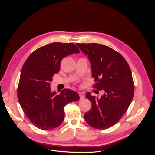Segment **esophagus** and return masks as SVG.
I'll return each instance as SVG.
<instances>
[{
    "label": "esophagus",
    "mask_w": 155,
    "mask_h": 155,
    "mask_svg": "<svg viewBox=\"0 0 155 155\" xmlns=\"http://www.w3.org/2000/svg\"><path fill=\"white\" fill-rule=\"evenodd\" d=\"M79 95H80V100H82L85 98V96H84V94L83 93H80L79 94Z\"/></svg>",
    "instance_id": "obj_1"
}]
</instances>
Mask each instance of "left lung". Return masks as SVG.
I'll use <instances>...</instances> for the list:
<instances>
[{"label": "left lung", "mask_w": 155, "mask_h": 155, "mask_svg": "<svg viewBox=\"0 0 155 155\" xmlns=\"http://www.w3.org/2000/svg\"><path fill=\"white\" fill-rule=\"evenodd\" d=\"M77 45L91 63L95 82L93 88L104 92L100 99L90 92L86 94L92 107L85 114V119L94 128L108 129L124 116L133 100L134 86L131 69L124 57L109 46L97 43Z\"/></svg>", "instance_id": "8db88e82"}]
</instances>
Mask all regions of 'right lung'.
Here are the masks:
<instances>
[{
	"label": "right lung",
	"mask_w": 155,
	"mask_h": 155,
	"mask_svg": "<svg viewBox=\"0 0 155 155\" xmlns=\"http://www.w3.org/2000/svg\"><path fill=\"white\" fill-rule=\"evenodd\" d=\"M78 53V47L72 43H53L38 48L24 63L18 98L24 114L38 128L50 130L59 126L64 119L65 105L79 100L78 94L70 89L65 88L57 95L50 88L62 59Z\"/></svg>",
	"instance_id": "obj_1"
}]
</instances>
